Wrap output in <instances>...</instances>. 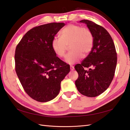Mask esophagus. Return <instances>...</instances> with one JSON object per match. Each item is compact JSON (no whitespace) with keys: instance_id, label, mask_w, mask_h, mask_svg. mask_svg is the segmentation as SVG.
I'll use <instances>...</instances> for the list:
<instances>
[{"instance_id":"esophagus-1","label":"esophagus","mask_w":130,"mask_h":130,"mask_svg":"<svg viewBox=\"0 0 130 130\" xmlns=\"http://www.w3.org/2000/svg\"><path fill=\"white\" fill-rule=\"evenodd\" d=\"M70 68L71 70H74V67L73 65H70Z\"/></svg>"}]
</instances>
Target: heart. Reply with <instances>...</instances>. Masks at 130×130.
Wrapping results in <instances>:
<instances>
[{
	"mask_svg": "<svg viewBox=\"0 0 130 130\" xmlns=\"http://www.w3.org/2000/svg\"><path fill=\"white\" fill-rule=\"evenodd\" d=\"M94 37L91 30L80 25L70 24L60 31V37H54L51 42L53 52L58 57L64 56L68 45L71 50L65 57V61L74 64L82 56L89 55L93 47Z\"/></svg>",
	"mask_w": 130,
	"mask_h": 130,
	"instance_id": "b5f03b06",
	"label": "heart"
}]
</instances>
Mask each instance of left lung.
<instances>
[{
  "instance_id": "left-lung-1",
  "label": "left lung",
  "mask_w": 130,
  "mask_h": 130,
  "mask_svg": "<svg viewBox=\"0 0 130 130\" xmlns=\"http://www.w3.org/2000/svg\"><path fill=\"white\" fill-rule=\"evenodd\" d=\"M92 32L93 47L81 63L75 66L78 73L75 86L81 94L93 98L106 90L115 73L117 56L110 35L100 25L87 20H81ZM90 68L86 70V68Z\"/></svg>"
}]
</instances>
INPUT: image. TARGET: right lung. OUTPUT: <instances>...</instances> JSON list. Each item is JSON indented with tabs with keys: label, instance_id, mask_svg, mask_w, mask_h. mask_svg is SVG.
Segmentation results:
<instances>
[{
	"label": "right lung",
	"instance_id": "obj_1",
	"mask_svg": "<svg viewBox=\"0 0 130 130\" xmlns=\"http://www.w3.org/2000/svg\"><path fill=\"white\" fill-rule=\"evenodd\" d=\"M65 25L52 22L32 28L16 48L17 77L27 95L39 102L56 97L61 82L70 72V66L56 56L51 47L53 38Z\"/></svg>",
	"mask_w": 130,
	"mask_h": 130
}]
</instances>
